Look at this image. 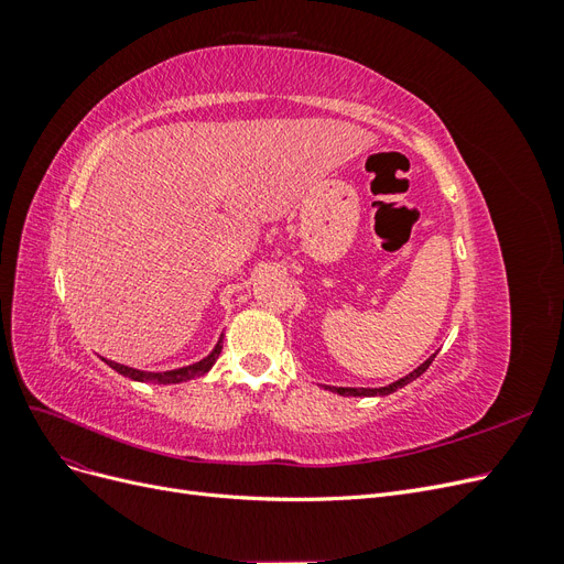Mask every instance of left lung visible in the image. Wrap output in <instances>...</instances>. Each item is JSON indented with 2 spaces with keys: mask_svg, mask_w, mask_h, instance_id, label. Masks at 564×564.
Wrapping results in <instances>:
<instances>
[{
  "mask_svg": "<svg viewBox=\"0 0 564 564\" xmlns=\"http://www.w3.org/2000/svg\"><path fill=\"white\" fill-rule=\"evenodd\" d=\"M437 355V352H435ZM435 355H431L429 360H425L423 365H419L414 371H409L406 377H402V379H398V381H392V383H388V386H381V388H344V386H322L324 390H332V392H336V395H344V398H383V395H390V392H395V390H400V388H404L406 383H412V381H416L421 373L431 367V362L435 360Z\"/></svg>",
  "mask_w": 564,
  "mask_h": 564,
  "instance_id": "obj_1",
  "label": "left lung"
}]
</instances>
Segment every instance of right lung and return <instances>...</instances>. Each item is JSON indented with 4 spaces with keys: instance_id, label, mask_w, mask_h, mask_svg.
Masks as SVG:
<instances>
[{
    "instance_id": "obj_1",
    "label": "right lung",
    "mask_w": 564,
    "mask_h": 564,
    "mask_svg": "<svg viewBox=\"0 0 564 564\" xmlns=\"http://www.w3.org/2000/svg\"><path fill=\"white\" fill-rule=\"evenodd\" d=\"M224 338H226V334H220V336H218V340H216L214 350H212L207 357H202L199 362L185 365V367H178V369H166V371H143V369H135V367H127V365H119V362L106 360V357H104V362H106L110 369H115L117 373H122V377H127V379H131V381H139V383H158V386L185 383V381H193V379L204 377V373H207V371L216 365L220 350H224Z\"/></svg>"
}]
</instances>
